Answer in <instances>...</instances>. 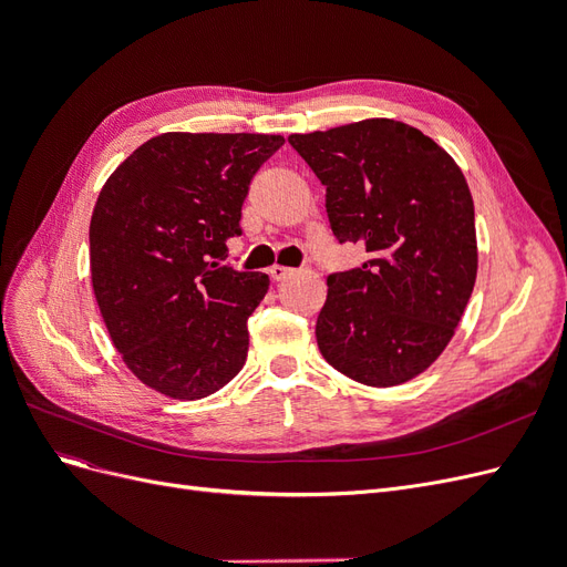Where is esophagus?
<instances>
[{"label": "esophagus", "instance_id": "34e87169", "mask_svg": "<svg viewBox=\"0 0 567 567\" xmlns=\"http://www.w3.org/2000/svg\"><path fill=\"white\" fill-rule=\"evenodd\" d=\"M293 269H288V267H281V265H274L271 269H269V277L274 279V281H286L288 277H293Z\"/></svg>", "mask_w": 567, "mask_h": 567}]
</instances>
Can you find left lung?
<instances>
[{"label": "left lung", "instance_id": "obj_1", "mask_svg": "<svg viewBox=\"0 0 567 567\" xmlns=\"http://www.w3.org/2000/svg\"><path fill=\"white\" fill-rule=\"evenodd\" d=\"M288 144L326 186L333 236L369 252L326 279L323 359L371 388L411 381L447 348L475 286L466 177L431 136L388 117L290 134Z\"/></svg>", "mask_w": 567, "mask_h": 567}]
</instances>
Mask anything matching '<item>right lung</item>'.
<instances>
[{"mask_svg":"<svg viewBox=\"0 0 567 567\" xmlns=\"http://www.w3.org/2000/svg\"><path fill=\"white\" fill-rule=\"evenodd\" d=\"M281 134L153 136L101 188L90 225L92 286L115 350L173 400L225 388L248 357L267 274L238 271L227 241Z\"/></svg>","mask_w":567,"mask_h":567,"instance_id":"add662e5","label":"right lung"}]
</instances>
